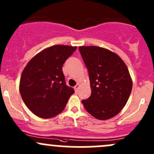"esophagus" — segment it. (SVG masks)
I'll use <instances>...</instances> for the list:
<instances>
[{
    "instance_id": "1",
    "label": "esophagus",
    "mask_w": 154,
    "mask_h": 154,
    "mask_svg": "<svg viewBox=\"0 0 154 154\" xmlns=\"http://www.w3.org/2000/svg\"><path fill=\"white\" fill-rule=\"evenodd\" d=\"M79 87H80V84H77L75 86V87H74V89H75V92H78V90H79Z\"/></svg>"
}]
</instances>
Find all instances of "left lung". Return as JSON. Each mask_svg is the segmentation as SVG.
<instances>
[{"instance_id": "1", "label": "left lung", "mask_w": 154, "mask_h": 154, "mask_svg": "<svg viewBox=\"0 0 154 154\" xmlns=\"http://www.w3.org/2000/svg\"><path fill=\"white\" fill-rule=\"evenodd\" d=\"M87 66L91 95L82 100L92 116L101 120L117 115L126 104L132 90V80L122 59L98 46L79 48Z\"/></svg>"}]
</instances>
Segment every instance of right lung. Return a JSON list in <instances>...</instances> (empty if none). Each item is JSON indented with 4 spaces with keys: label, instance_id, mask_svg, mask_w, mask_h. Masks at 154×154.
Returning <instances> with one entry per match:
<instances>
[{
    "label": "right lung",
    "instance_id": "right-lung-1",
    "mask_svg": "<svg viewBox=\"0 0 154 154\" xmlns=\"http://www.w3.org/2000/svg\"><path fill=\"white\" fill-rule=\"evenodd\" d=\"M77 47L56 45L44 49L28 62L20 81L26 106L41 118H51L64 110L74 93L66 85L62 66Z\"/></svg>",
    "mask_w": 154,
    "mask_h": 154
}]
</instances>
